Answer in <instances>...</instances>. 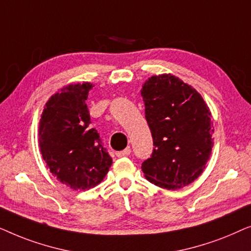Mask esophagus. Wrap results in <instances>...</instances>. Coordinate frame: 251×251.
Here are the masks:
<instances>
[{"label": "esophagus", "instance_id": "34e87169", "mask_svg": "<svg viewBox=\"0 0 251 251\" xmlns=\"http://www.w3.org/2000/svg\"><path fill=\"white\" fill-rule=\"evenodd\" d=\"M130 153H131V149H130V147H126V150L120 151V152H116V156H118V157L128 156V155H130Z\"/></svg>", "mask_w": 251, "mask_h": 251}]
</instances>
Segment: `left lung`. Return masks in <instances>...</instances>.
I'll use <instances>...</instances> for the list:
<instances>
[{
    "label": "left lung",
    "mask_w": 251,
    "mask_h": 251,
    "mask_svg": "<svg viewBox=\"0 0 251 251\" xmlns=\"http://www.w3.org/2000/svg\"><path fill=\"white\" fill-rule=\"evenodd\" d=\"M140 95L154 146L142 164L146 179L167 190L187 186L202 174L214 145L209 107L171 74L150 77Z\"/></svg>",
    "instance_id": "8db88e82"
}]
</instances>
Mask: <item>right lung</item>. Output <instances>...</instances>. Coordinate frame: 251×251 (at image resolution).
<instances>
[{"mask_svg": "<svg viewBox=\"0 0 251 251\" xmlns=\"http://www.w3.org/2000/svg\"><path fill=\"white\" fill-rule=\"evenodd\" d=\"M94 85L71 84L46 104L39 142L43 160L58 180L73 190H88L104 179L112 157L100 136L90 128L85 100Z\"/></svg>", "mask_w": 251, "mask_h": 251, "instance_id": "right-lung-1", "label": "right lung"}]
</instances>
